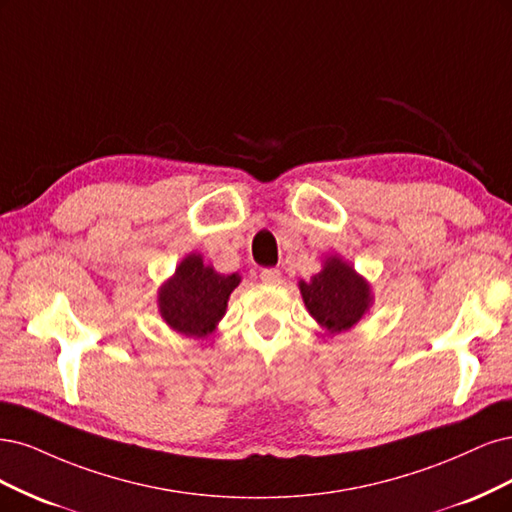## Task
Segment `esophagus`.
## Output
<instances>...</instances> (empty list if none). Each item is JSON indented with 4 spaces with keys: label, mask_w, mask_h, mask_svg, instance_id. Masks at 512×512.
Here are the masks:
<instances>
[{
    "label": "esophagus",
    "mask_w": 512,
    "mask_h": 512,
    "mask_svg": "<svg viewBox=\"0 0 512 512\" xmlns=\"http://www.w3.org/2000/svg\"><path fill=\"white\" fill-rule=\"evenodd\" d=\"M259 278L263 280V283H268V285L280 283V270H276V268H263L259 272Z\"/></svg>",
    "instance_id": "obj_1"
}]
</instances>
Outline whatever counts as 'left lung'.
Wrapping results in <instances>:
<instances>
[{
  "label": "left lung",
  "instance_id": "1",
  "mask_svg": "<svg viewBox=\"0 0 512 512\" xmlns=\"http://www.w3.org/2000/svg\"><path fill=\"white\" fill-rule=\"evenodd\" d=\"M308 312L329 332L353 327L370 306V287L351 266L338 257L327 259L325 268L300 283Z\"/></svg>",
  "mask_w": 512,
  "mask_h": 512
}]
</instances>
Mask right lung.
<instances>
[{"instance_id": "add662e5", "label": "right lung", "mask_w": 512, "mask_h": 512, "mask_svg": "<svg viewBox=\"0 0 512 512\" xmlns=\"http://www.w3.org/2000/svg\"><path fill=\"white\" fill-rule=\"evenodd\" d=\"M238 283V274H217L200 255H189L159 291L161 317L180 334L206 338L225 315Z\"/></svg>"}]
</instances>
